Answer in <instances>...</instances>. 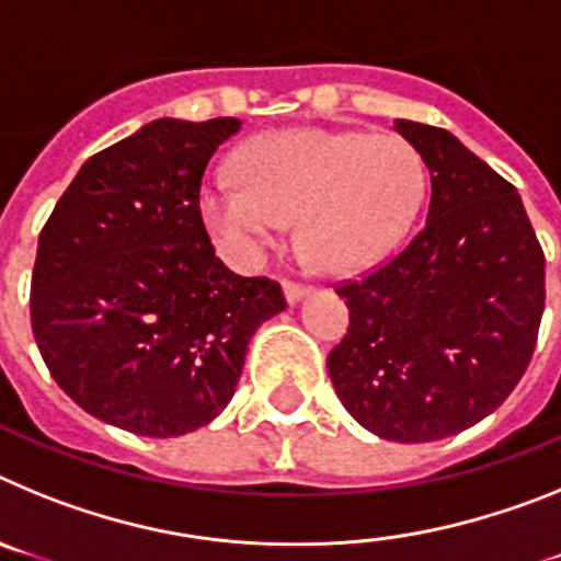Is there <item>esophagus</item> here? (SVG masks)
I'll return each instance as SVG.
<instances>
[{
	"label": "esophagus",
	"mask_w": 561,
	"mask_h": 561,
	"mask_svg": "<svg viewBox=\"0 0 561 561\" xmlns=\"http://www.w3.org/2000/svg\"><path fill=\"white\" fill-rule=\"evenodd\" d=\"M284 295H286V304L295 306V304H300L306 295H309V289H306L304 284H291V280H284Z\"/></svg>",
	"instance_id": "obj_1"
}]
</instances>
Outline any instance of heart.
Wrapping results in <instances>:
<instances>
[{"instance_id": "obj_1", "label": "heart", "mask_w": 561, "mask_h": 561, "mask_svg": "<svg viewBox=\"0 0 561 561\" xmlns=\"http://www.w3.org/2000/svg\"><path fill=\"white\" fill-rule=\"evenodd\" d=\"M238 171L241 180L202 187L213 238L238 261H255L297 216V244L325 272L362 270L393 250L427 191L421 153L396 134L275 131L244 148Z\"/></svg>"}]
</instances>
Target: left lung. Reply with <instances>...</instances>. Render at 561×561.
<instances>
[{
	"label": "left lung",
	"mask_w": 561,
	"mask_h": 561,
	"mask_svg": "<svg viewBox=\"0 0 561 561\" xmlns=\"http://www.w3.org/2000/svg\"><path fill=\"white\" fill-rule=\"evenodd\" d=\"M430 168L427 225L336 289L348 334L329 376L362 427L424 444L463 433L523 379L545 309V255L517 187L447 128L396 121Z\"/></svg>",
	"instance_id": "obj_1"
}]
</instances>
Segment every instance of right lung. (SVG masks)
<instances>
[{
	"mask_svg": "<svg viewBox=\"0 0 561 561\" xmlns=\"http://www.w3.org/2000/svg\"><path fill=\"white\" fill-rule=\"evenodd\" d=\"M238 117H160L81 165L38 236L30 323L58 388L89 415L176 438L230 404L257 325L286 309L270 277L216 257L202 176Z\"/></svg>",
	"mask_w": 561,
	"mask_h": 561,
	"instance_id": "add662e5",
	"label": "right lung"
}]
</instances>
